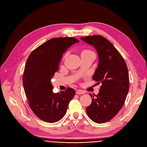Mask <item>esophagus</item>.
<instances>
[{"label":"esophagus","instance_id":"esophagus-1","mask_svg":"<svg viewBox=\"0 0 147 147\" xmlns=\"http://www.w3.org/2000/svg\"><path fill=\"white\" fill-rule=\"evenodd\" d=\"M85 94V92L83 91L82 90H78L77 91H76V94Z\"/></svg>","mask_w":147,"mask_h":147}]
</instances>
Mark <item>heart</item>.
Here are the masks:
<instances>
[{
  "mask_svg": "<svg viewBox=\"0 0 147 147\" xmlns=\"http://www.w3.org/2000/svg\"><path fill=\"white\" fill-rule=\"evenodd\" d=\"M84 51H87V50H84ZM83 52H84V51H83Z\"/></svg>",
  "mask_w": 147,
  "mask_h": 147,
  "instance_id": "b5f03b06",
  "label": "heart"
}]
</instances>
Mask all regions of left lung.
<instances>
[{"label": "left lung", "instance_id": "obj_1", "mask_svg": "<svg viewBox=\"0 0 147 147\" xmlns=\"http://www.w3.org/2000/svg\"><path fill=\"white\" fill-rule=\"evenodd\" d=\"M81 40L95 47L98 65L92 79L101 82L95 97L90 94L92 103L86 107L88 116L96 123H104L119 112L129 90V71L123 56L106 38L101 35L81 37Z\"/></svg>", "mask_w": 147, "mask_h": 147}]
</instances>
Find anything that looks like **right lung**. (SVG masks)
<instances>
[{"label":"right lung","mask_w":147,"mask_h":147,"mask_svg":"<svg viewBox=\"0 0 147 147\" xmlns=\"http://www.w3.org/2000/svg\"><path fill=\"white\" fill-rule=\"evenodd\" d=\"M79 41L73 37L52 38L32 51L27 59L23 77L24 92L31 110L45 122L61 120L76 94L71 88L53 93L51 80L59 70L63 54Z\"/></svg>","instance_id":"1"}]
</instances>
